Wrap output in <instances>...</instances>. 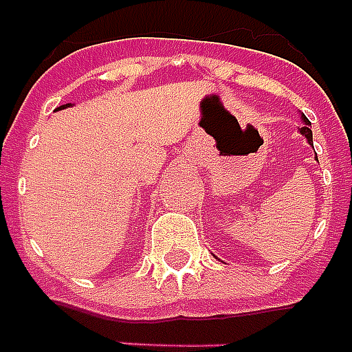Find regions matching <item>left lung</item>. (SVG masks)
I'll use <instances>...</instances> for the list:
<instances>
[{"instance_id": "1", "label": "left lung", "mask_w": 352, "mask_h": 352, "mask_svg": "<svg viewBox=\"0 0 352 352\" xmlns=\"http://www.w3.org/2000/svg\"><path fill=\"white\" fill-rule=\"evenodd\" d=\"M300 120H302V126L298 128V133L305 137L310 146H314V135H311V124H310V120H308V118H306V116H305V113H300ZM316 160H317V154H316Z\"/></svg>"}]
</instances>
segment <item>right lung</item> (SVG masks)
Wrapping results in <instances>:
<instances>
[{
	"mask_svg": "<svg viewBox=\"0 0 352 352\" xmlns=\"http://www.w3.org/2000/svg\"><path fill=\"white\" fill-rule=\"evenodd\" d=\"M74 104H65V105H59V107H57V109L55 111H60V109H66V107H72Z\"/></svg>",
	"mask_w": 352,
	"mask_h": 352,
	"instance_id": "right-lung-1",
	"label": "right lung"
}]
</instances>
